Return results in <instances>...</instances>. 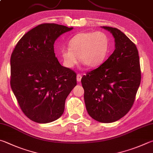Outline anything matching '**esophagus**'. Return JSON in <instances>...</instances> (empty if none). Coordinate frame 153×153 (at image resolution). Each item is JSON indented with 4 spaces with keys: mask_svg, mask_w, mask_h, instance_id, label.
<instances>
[{
    "mask_svg": "<svg viewBox=\"0 0 153 153\" xmlns=\"http://www.w3.org/2000/svg\"><path fill=\"white\" fill-rule=\"evenodd\" d=\"M82 77V76L81 74H77V82H80V81H81Z\"/></svg>",
    "mask_w": 153,
    "mask_h": 153,
    "instance_id": "34e87169",
    "label": "esophagus"
}]
</instances>
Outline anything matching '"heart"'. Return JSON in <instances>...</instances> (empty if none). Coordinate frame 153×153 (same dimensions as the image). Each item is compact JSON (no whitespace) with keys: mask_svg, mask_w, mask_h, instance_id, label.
Segmentation results:
<instances>
[{"mask_svg":"<svg viewBox=\"0 0 153 153\" xmlns=\"http://www.w3.org/2000/svg\"><path fill=\"white\" fill-rule=\"evenodd\" d=\"M69 48L61 49V54L65 67L71 68L78 61L89 68L101 65L106 57L110 48V39L102 31L77 33L69 42Z\"/></svg>","mask_w":153,"mask_h":153,"instance_id":"b5f03b06","label":"heart"}]
</instances>
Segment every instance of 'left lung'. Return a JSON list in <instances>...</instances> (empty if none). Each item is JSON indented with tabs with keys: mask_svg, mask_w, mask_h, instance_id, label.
<instances>
[{
	"mask_svg": "<svg viewBox=\"0 0 153 153\" xmlns=\"http://www.w3.org/2000/svg\"><path fill=\"white\" fill-rule=\"evenodd\" d=\"M103 28L112 33L115 50L98 68L82 77L86 110L100 123H113L131 109L141 80L137 46L120 30Z\"/></svg>",
	"mask_w": 153,
	"mask_h": 153,
	"instance_id": "left-lung-1",
	"label": "left lung"
}]
</instances>
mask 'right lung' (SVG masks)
<instances>
[{
    "mask_svg": "<svg viewBox=\"0 0 153 153\" xmlns=\"http://www.w3.org/2000/svg\"><path fill=\"white\" fill-rule=\"evenodd\" d=\"M43 23L25 33L10 57V86L24 114L38 123H49L63 114L65 102L76 85V73L60 64L54 43L71 30Z\"/></svg>",
    "mask_w": 153,
    "mask_h": 153,
    "instance_id": "right-lung-1",
    "label": "right lung"
}]
</instances>
